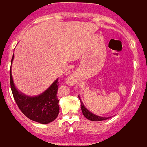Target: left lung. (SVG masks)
Here are the masks:
<instances>
[{"label": "left lung", "mask_w": 147, "mask_h": 147, "mask_svg": "<svg viewBox=\"0 0 147 147\" xmlns=\"http://www.w3.org/2000/svg\"><path fill=\"white\" fill-rule=\"evenodd\" d=\"M78 98H79L80 102H81V108H82V113H83L84 116L85 117L86 119H88V120L93 121H104V120H107V119L111 118L110 116L102 117V116H100V115L94 114V113H91L90 111H89L88 109L86 108L85 106H84V103H83V102H82V100H81V98H80L79 95H78Z\"/></svg>", "instance_id": "left-lung-1"}]
</instances>
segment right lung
<instances>
[{
  "label": "right lung",
  "instance_id": "add662e5",
  "mask_svg": "<svg viewBox=\"0 0 147 147\" xmlns=\"http://www.w3.org/2000/svg\"><path fill=\"white\" fill-rule=\"evenodd\" d=\"M14 54L11 60L13 61ZM10 67V87L16 104L27 118L40 124H48L57 119L59 111V100L57 94L58 78L47 90L36 96L26 95L19 90L14 84Z\"/></svg>",
  "mask_w": 147,
  "mask_h": 147
}]
</instances>
